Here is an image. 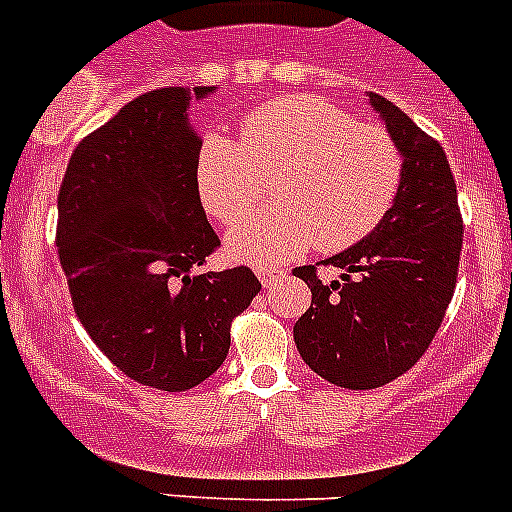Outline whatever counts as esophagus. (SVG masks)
<instances>
[{"mask_svg": "<svg viewBox=\"0 0 512 512\" xmlns=\"http://www.w3.org/2000/svg\"><path fill=\"white\" fill-rule=\"evenodd\" d=\"M256 274H259V279L264 287H271V284L279 282V279L284 277L282 269H271V266H259V269H256Z\"/></svg>", "mask_w": 512, "mask_h": 512, "instance_id": "obj_1", "label": "esophagus"}]
</instances>
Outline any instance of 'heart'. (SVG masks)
I'll list each match as a JSON object with an SVG mask.
<instances>
[{"label":"heart","instance_id":"b5f03b06","mask_svg":"<svg viewBox=\"0 0 512 512\" xmlns=\"http://www.w3.org/2000/svg\"><path fill=\"white\" fill-rule=\"evenodd\" d=\"M274 200L228 238L246 264L277 266L318 243L343 251L382 225L402 187V153L382 125L328 99L287 94L253 107L241 140L207 130L194 158L200 202L223 225L243 223L259 205L266 174Z\"/></svg>","mask_w":512,"mask_h":512}]
</instances>
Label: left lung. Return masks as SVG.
<instances>
[{
    "label": "left lung",
    "instance_id": "1",
    "mask_svg": "<svg viewBox=\"0 0 512 512\" xmlns=\"http://www.w3.org/2000/svg\"><path fill=\"white\" fill-rule=\"evenodd\" d=\"M369 102L402 153V187L390 215L356 246L325 259L341 279L323 284L300 266L312 302L295 343L312 372L346 390H374L413 369L454 297L461 253L456 182L441 143L390 99Z\"/></svg>",
    "mask_w": 512,
    "mask_h": 512
}]
</instances>
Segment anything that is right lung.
I'll use <instances>...</instances> for the list:
<instances>
[{"instance_id": "1", "label": "right lung", "mask_w": 512, "mask_h": 512, "mask_svg": "<svg viewBox=\"0 0 512 512\" xmlns=\"http://www.w3.org/2000/svg\"><path fill=\"white\" fill-rule=\"evenodd\" d=\"M135 97L74 148L58 189L56 246L76 318L120 372L184 392L220 369L230 323L261 292L248 266L205 271L220 246L194 187L192 99Z\"/></svg>"}]
</instances>
